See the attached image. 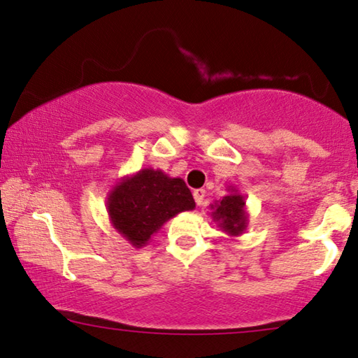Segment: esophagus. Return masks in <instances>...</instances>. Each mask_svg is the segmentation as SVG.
Masks as SVG:
<instances>
[{"label":"esophagus","instance_id":"1","mask_svg":"<svg viewBox=\"0 0 358 358\" xmlns=\"http://www.w3.org/2000/svg\"><path fill=\"white\" fill-rule=\"evenodd\" d=\"M192 196H194V201L197 206H203V202H206V189H194L192 191Z\"/></svg>","mask_w":358,"mask_h":358}]
</instances>
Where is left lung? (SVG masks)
Wrapping results in <instances>:
<instances>
[{
    "label": "left lung",
    "instance_id": "1",
    "mask_svg": "<svg viewBox=\"0 0 358 358\" xmlns=\"http://www.w3.org/2000/svg\"><path fill=\"white\" fill-rule=\"evenodd\" d=\"M228 194L221 201H215L210 206L212 218L218 228L231 237H239L247 229L248 213L245 207V197L234 186H228Z\"/></svg>",
    "mask_w": 358,
    "mask_h": 358
}]
</instances>
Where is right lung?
Segmentation results:
<instances>
[{"label": "right lung", "instance_id": "1", "mask_svg": "<svg viewBox=\"0 0 358 358\" xmlns=\"http://www.w3.org/2000/svg\"><path fill=\"white\" fill-rule=\"evenodd\" d=\"M194 207L196 202L183 180L155 169H141L119 178L106 196L113 228L135 248L148 245L164 223Z\"/></svg>", "mask_w": 358, "mask_h": 358}]
</instances>
